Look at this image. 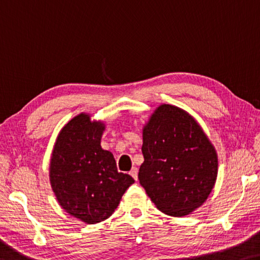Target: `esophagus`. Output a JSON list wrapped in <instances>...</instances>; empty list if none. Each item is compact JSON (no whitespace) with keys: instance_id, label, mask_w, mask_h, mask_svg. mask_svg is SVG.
Segmentation results:
<instances>
[{"instance_id":"esophagus-1","label":"esophagus","mask_w":260,"mask_h":260,"mask_svg":"<svg viewBox=\"0 0 260 260\" xmlns=\"http://www.w3.org/2000/svg\"><path fill=\"white\" fill-rule=\"evenodd\" d=\"M129 175L133 177L135 180H137L138 179V168H132V170L129 171Z\"/></svg>"}]
</instances>
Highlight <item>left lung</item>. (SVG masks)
<instances>
[{
  "mask_svg": "<svg viewBox=\"0 0 260 260\" xmlns=\"http://www.w3.org/2000/svg\"><path fill=\"white\" fill-rule=\"evenodd\" d=\"M139 180L160 212L187 215L200 207L217 177V154L186 111L159 105L142 129Z\"/></svg>",
  "mask_w": 260,
  "mask_h": 260,
  "instance_id": "1",
  "label": "left lung"
}]
</instances>
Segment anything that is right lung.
<instances>
[{"instance_id":"right-lung-1","label":"right lung","mask_w":260,"mask_h":260,"mask_svg":"<svg viewBox=\"0 0 260 260\" xmlns=\"http://www.w3.org/2000/svg\"><path fill=\"white\" fill-rule=\"evenodd\" d=\"M105 125L81 113L57 135L49 163L53 192L69 215L94 224L112 215L123 193L134 183L118 172L112 152L101 139Z\"/></svg>"}]
</instances>
